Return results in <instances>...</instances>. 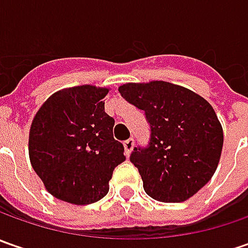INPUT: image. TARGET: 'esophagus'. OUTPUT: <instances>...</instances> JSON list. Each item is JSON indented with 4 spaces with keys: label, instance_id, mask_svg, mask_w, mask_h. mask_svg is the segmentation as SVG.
Masks as SVG:
<instances>
[{
    "label": "esophagus",
    "instance_id": "34e87169",
    "mask_svg": "<svg viewBox=\"0 0 248 248\" xmlns=\"http://www.w3.org/2000/svg\"><path fill=\"white\" fill-rule=\"evenodd\" d=\"M134 149V139L129 138L124 142V150H125V155L129 156L131 155V150Z\"/></svg>",
    "mask_w": 248,
    "mask_h": 248
}]
</instances>
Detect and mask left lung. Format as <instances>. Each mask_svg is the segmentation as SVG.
I'll list each match as a JSON object with an SVG mask.
<instances>
[{
    "label": "left lung",
    "instance_id": "left-lung-1",
    "mask_svg": "<svg viewBox=\"0 0 248 248\" xmlns=\"http://www.w3.org/2000/svg\"><path fill=\"white\" fill-rule=\"evenodd\" d=\"M119 92L143 110L150 125L148 145L134 148L129 156L145 192L164 203L185 202L197 193L214 175L224 145L211 105L166 81L124 84Z\"/></svg>",
    "mask_w": 248,
    "mask_h": 248
}]
</instances>
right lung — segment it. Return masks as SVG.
I'll use <instances>...</instances> for the list:
<instances>
[{"mask_svg":"<svg viewBox=\"0 0 248 248\" xmlns=\"http://www.w3.org/2000/svg\"><path fill=\"white\" fill-rule=\"evenodd\" d=\"M108 92L92 85L59 91L34 117L30 161L56 199L78 205L103 199L125 160L123 143L113 138L114 119L105 113Z\"/></svg>","mask_w":248,"mask_h":248,"instance_id":"obj_1","label":"right lung"}]
</instances>
